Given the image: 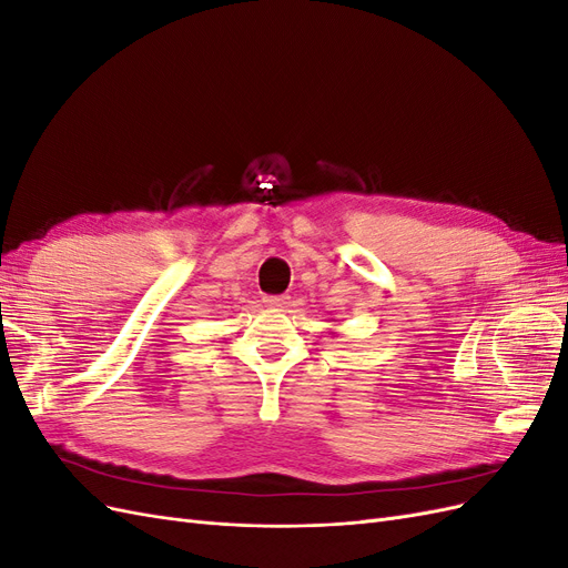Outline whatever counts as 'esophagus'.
Listing matches in <instances>:
<instances>
[{"instance_id": "esophagus-1", "label": "esophagus", "mask_w": 568, "mask_h": 568, "mask_svg": "<svg viewBox=\"0 0 568 568\" xmlns=\"http://www.w3.org/2000/svg\"><path fill=\"white\" fill-rule=\"evenodd\" d=\"M288 301H291L288 296H267L265 298V303L272 307H284V305H288Z\"/></svg>"}]
</instances>
